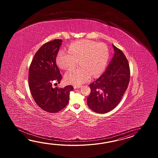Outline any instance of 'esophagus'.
Here are the masks:
<instances>
[{"instance_id": "obj_1", "label": "esophagus", "mask_w": 158, "mask_h": 158, "mask_svg": "<svg viewBox=\"0 0 158 158\" xmlns=\"http://www.w3.org/2000/svg\"><path fill=\"white\" fill-rule=\"evenodd\" d=\"M80 87H81V86H74V89H78Z\"/></svg>"}]
</instances>
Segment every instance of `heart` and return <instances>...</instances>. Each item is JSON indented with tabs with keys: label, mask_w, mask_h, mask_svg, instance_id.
Returning a JSON list of instances; mask_svg holds the SVG:
<instances>
[{
	"label": "heart",
	"mask_w": 158,
	"mask_h": 158,
	"mask_svg": "<svg viewBox=\"0 0 158 158\" xmlns=\"http://www.w3.org/2000/svg\"><path fill=\"white\" fill-rule=\"evenodd\" d=\"M110 56L107 46L89 40L76 41L69 44L68 52L60 51L56 61L64 69L74 67L78 61L80 67L72 69L65 74V80L69 84L80 85L93 77H97L104 70Z\"/></svg>",
	"instance_id": "obj_1"
}]
</instances>
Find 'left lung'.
<instances>
[{
	"instance_id": "1",
	"label": "left lung",
	"mask_w": 158,
	"mask_h": 158,
	"mask_svg": "<svg viewBox=\"0 0 158 158\" xmlns=\"http://www.w3.org/2000/svg\"><path fill=\"white\" fill-rule=\"evenodd\" d=\"M114 56L106 71L90 84L87 106L98 114L111 111L120 103L130 80L128 61L121 50L114 45Z\"/></svg>"
}]
</instances>
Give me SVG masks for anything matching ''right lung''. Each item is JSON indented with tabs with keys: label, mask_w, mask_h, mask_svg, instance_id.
<instances>
[{
	"label": "right lung",
	"mask_w": 158,
	"mask_h": 158,
	"mask_svg": "<svg viewBox=\"0 0 158 158\" xmlns=\"http://www.w3.org/2000/svg\"><path fill=\"white\" fill-rule=\"evenodd\" d=\"M61 40H54L44 44L35 54L29 67V86L34 100L44 111L56 113L68 103L71 85L64 88L53 87L54 82L60 83L62 76L56 59L61 45Z\"/></svg>",
	"instance_id": "right-lung-1"
}]
</instances>
